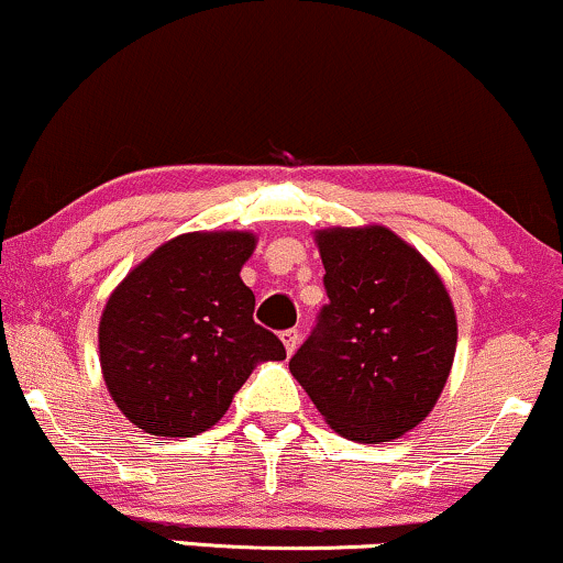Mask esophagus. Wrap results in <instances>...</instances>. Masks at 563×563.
Returning <instances> with one entry per match:
<instances>
[{"label": "esophagus", "instance_id": "obj_1", "mask_svg": "<svg viewBox=\"0 0 563 563\" xmlns=\"http://www.w3.org/2000/svg\"><path fill=\"white\" fill-rule=\"evenodd\" d=\"M282 342H284V350H287V355H292L297 345H300V332H297V329H287V332H282Z\"/></svg>", "mask_w": 563, "mask_h": 563}]
</instances>
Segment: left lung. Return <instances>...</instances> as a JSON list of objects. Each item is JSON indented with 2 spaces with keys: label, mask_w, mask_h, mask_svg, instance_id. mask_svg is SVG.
<instances>
[{
  "label": "left lung",
  "mask_w": 563,
  "mask_h": 563,
  "mask_svg": "<svg viewBox=\"0 0 563 563\" xmlns=\"http://www.w3.org/2000/svg\"><path fill=\"white\" fill-rule=\"evenodd\" d=\"M329 306L289 361L327 424L393 442L427 419L451 374L459 321L440 274L379 223L316 231Z\"/></svg>",
  "instance_id": "left-lung-1"
}]
</instances>
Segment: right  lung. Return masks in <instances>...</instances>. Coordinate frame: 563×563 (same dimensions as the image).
I'll return each mask as SVG.
<instances>
[{"label": "right lung", "instance_id": "1", "mask_svg": "<svg viewBox=\"0 0 563 563\" xmlns=\"http://www.w3.org/2000/svg\"><path fill=\"white\" fill-rule=\"evenodd\" d=\"M253 231H189L152 250L112 289L99 319V366L131 424L191 438L221 421L282 340L253 321L255 295L240 271Z\"/></svg>", "mask_w": 563, "mask_h": 563}]
</instances>
